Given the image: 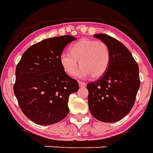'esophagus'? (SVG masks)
Returning <instances> with one entry per match:
<instances>
[{"mask_svg": "<svg viewBox=\"0 0 153 153\" xmlns=\"http://www.w3.org/2000/svg\"><path fill=\"white\" fill-rule=\"evenodd\" d=\"M79 86H80V87H85V86H86V83L83 82H82V81H79Z\"/></svg>", "mask_w": 153, "mask_h": 153, "instance_id": "obj_1", "label": "esophagus"}]
</instances>
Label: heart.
Returning <instances> with one entry per match:
<instances>
[{
    "label": "heart",
    "mask_w": 153,
    "mask_h": 153,
    "mask_svg": "<svg viewBox=\"0 0 153 153\" xmlns=\"http://www.w3.org/2000/svg\"><path fill=\"white\" fill-rule=\"evenodd\" d=\"M82 66L78 71L81 77L90 74L98 79L106 73L110 65V51L108 46L102 41L82 39L71 47L70 52L63 51L60 61L65 72L69 75L75 73L78 66Z\"/></svg>",
    "instance_id": "1"
}]
</instances>
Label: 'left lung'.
<instances>
[{"label": "left lung", "mask_w": 153, "mask_h": 153, "mask_svg": "<svg viewBox=\"0 0 153 153\" xmlns=\"http://www.w3.org/2000/svg\"><path fill=\"white\" fill-rule=\"evenodd\" d=\"M94 37L104 42L110 51L109 68L98 80L87 85L91 114L102 122L114 123L130 112L140 87L138 65L122 43L106 34Z\"/></svg>", "instance_id": "left-lung-1"}]
</instances>
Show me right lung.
Masks as SVG:
<instances>
[{"label":"right lung","instance_id":"add662e5","mask_svg":"<svg viewBox=\"0 0 153 153\" xmlns=\"http://www.w3.org/2000/svg\"><path fill=\"white\" fill-rule=\"evenodd\" d=\"M75 39L69 35L43 39L27 49L16 66L14 92L23 114L36 124H55L68 114L69 96L79 85L66 74L60 56Z\"/></svg>","mask_w":153,"mask_h":153}]
</instances>
